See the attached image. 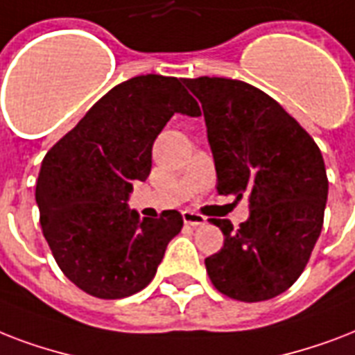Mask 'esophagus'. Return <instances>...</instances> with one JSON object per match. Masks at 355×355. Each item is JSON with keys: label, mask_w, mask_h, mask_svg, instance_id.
Masks as SVG:
<instances>
[{"label": "esophagus", "mask_w": 355, "mask_h": 355, "mask_svg": "<svg viewBox=\"0 0 355 355\" xmlns=\"http://www.w3.org/2000/svg\"><path fill=\"white\" fill-rule=\"evenodd\" d=\"M183 222H185L187 226H192V227H198V226H203L205 224V218L202 215H198V213H192V211H183Z\"/></svg>", "instance_id": "1"}]
</instances>
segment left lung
<instances>
[{
  "instance_id": "1",
  "label": "left lung",
  "mask_w": 355,
  "mask_h": 355,
  "mask_svg": "<svg viewBox=\"0 0 355 355\" xmlns=\"http://www.w3.org/2000/svg\"><path fill=\"white\" fill-rule=\"evenodd\" d=\"M202 103L216 168V191L248 194L250 216L224 233L220 252L205 259L222 295L263 302L282 295L306 268L324 222L328 178L322 153L276 100L226 78L185 79Z\"/></svg>"
}]
</instances>
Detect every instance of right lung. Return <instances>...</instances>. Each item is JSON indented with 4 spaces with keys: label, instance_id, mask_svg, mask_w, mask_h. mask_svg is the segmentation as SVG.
I'll list each match as a JSON object with an SVG mask.
<instances>
[{
    "label": "right lung",
    "instance_id": "1",
    "mask_svg": "<svg viewBox=\"0 0 355 355\" xmlns=\"http://www.w3.org/2000/svg\"><path fill=\"white\" fill-rule=\"evenodd\" d=\"M183 83L148 73L116 85L44 157L35 194L44 237L64 276L96 298L144 289L183 227L175 209L140 218L128 205L166 122L200 116Z\"/></svg>",
    "mask_w": 355,
    "mask_h": 355
}]
</instances>
